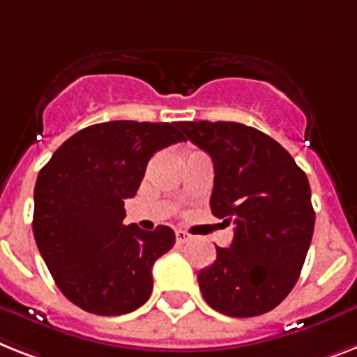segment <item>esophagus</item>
<instances>
[{"label": "esophagus", "instance_id": "1", "mask_svg": "<svg viewBox=\"0 0 357 357\" xmlns=\"http://www.w3.org/2000/svg\"><path fill=\"white\" fill-rule=\"evenodd\" d=\"M190 238H192V236H190L187 231H183V229H178V231H176V240H178V244H185V242H188Z\"/></svg>", "mask_w": 357, "mask_h": 357}]
</instances>
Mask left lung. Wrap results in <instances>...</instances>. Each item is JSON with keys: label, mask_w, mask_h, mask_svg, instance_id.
<instances>
[{"label": "left lung", "mask_w": 357, "mask_h": 357, "mask_svg": "<svg viewBox=\"0 0 357 357\" xmlns=\"http://www.w3.org/2000/svg\"><path fill=\"white\" fill-rule=\"evenodd\" d=\"M188 141L211 155V211L234 225L229 248L198 273L211 308L255 317L279 306L299 279L314 234L306 174L288 150L240 123H179Z\"/></svg>", "instance_id": "1"}]
</instances>
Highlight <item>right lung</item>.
I'll list each match as a JSON object with an SVG mask.
<instances>
[{"instance_id": "add662e5", "label": "right lung", "mask_w": 357, "mask_h": 357, "mask_svg": "<svg viewBox=\"0 0 357 357\" xmlns=\"http://www.w3.org/2000/svg\"><path fill=\"white\" fill-rule=\"evenodd\" d=\"M185 141L179 123L109 121L80 130L53 153L34 187L33 233L54 282L95 315L130 314L152 294L153 262L176 242L167 225H124L150 158Z\"/></svg>"}]
</instances>
